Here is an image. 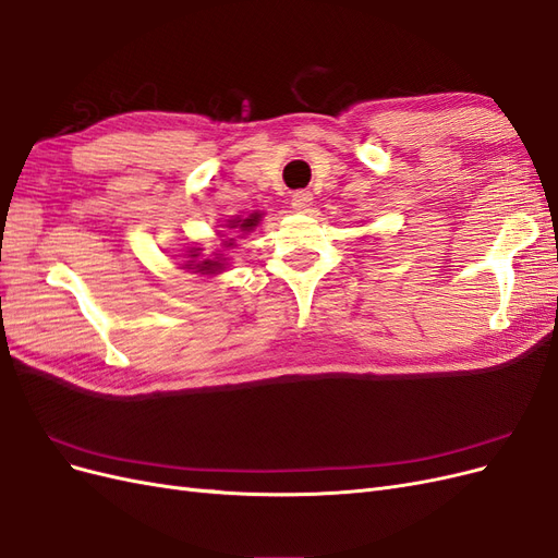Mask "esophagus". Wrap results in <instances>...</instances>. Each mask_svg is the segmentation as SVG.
Segmentation results:
<instances>
[{
  "label": "esophagus",
  "mask_w": 558,
  "mask_h": 558,
  "mask_svg": "<svg viewBox=\"0 0 558 558\" xmlns=\"http://www.w3.org/2000/svg\"><path fill=\"white\" fill-rule=\"evenodd\" d=\"M312 202H314V195L310 191H295L291 195V207L300 214H307L310 207H312Z\"/></svg>",
  "instance_id": "esophagus-1"
}]
</instances>
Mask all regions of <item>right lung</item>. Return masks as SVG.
<instances>
[{
	"label": "right lung",
	"instance_id": "obj_1",
	"mask_svg": "<svg viewBox=\"0 0 558 558\" xmlns=\"http://www.w3.org/2000/svg\"><path fill=\"white\" fill-rule=\"evenodd\" d=\"M258 221H260V214H251L248 218H244V221H232L230 223V228H240V230H251V228H256L258 226ZM193 256H197V253H193ZM195 260H189V269H197L199 275H216V269H221L223 267V263L221 260H202V263H196L195 268H191L190 265Z\"/></svg>",
	"mask_w": 558,
	"mask_h": 558
}]
</instances>
